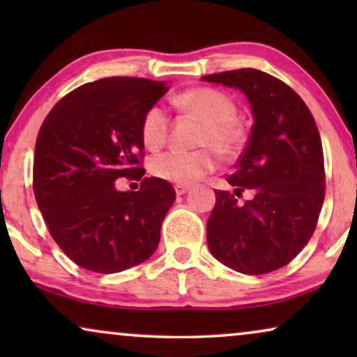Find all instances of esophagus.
Instances as JSON below:
<instances>
[{
	"instance_id": "1",
	"label": "esophagus",
	"mask_w": 357,
	"mask_h": 357,
	"mask_svg": "<svg viewBox=\"0 0 357 357\" xmlns=\"http://www.w3.org/2000/svg\"><path fill=\"white\" fill-rule=\"evenodd\" d=\"M174 188H175V193H177V195H183V193H187L188 190H190L188 185H180V183L175 185Z\"/></svg>"
}]
</instances>
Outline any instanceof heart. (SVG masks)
I'll list each match as a JSON object with an SVG mask.
<instances>
[{"mask_svg":"<svg viewBox=\"0 0 357 357\" xmlns=\"http://www.w3.org/2000/svg\"><path fill=\"white\" fill-rule=\"evenodd\" d=\"M175 105L185 114L202 121L197 151H167L151 159V172L167 182L188 185L216 167V153L232 155L242 148L245 133L236 119L237 107L224 92L213 87H193L175 96ZM169 133V116L160 105H153L144 114L141 135L149 149L165 143Z\"/></svg>","mask_w":357,"mask_h":357,"instance_id":"heart-1","label":"heart"}]
</instances>
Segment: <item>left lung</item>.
<instances>
[{"mask_svg":"<svg viewBox=\"0 0 357 357\" xmlns=\"http://www.w3.org/2000/svg\"><path fill=\"white\" fill-rule=\"evenodd\" d=\"M202 79L241 89L253 114L247 148L227 175L236 190H214L209 252L243 275L280 270L310 241L325 199L319 128L296 91L268 73L242 68ZM245 189L252 197L238 202Z\"/></svg>","mask_w":357,"mask_h":357,"instance_id":"obj_1","label":"left lung"}]
</instances>
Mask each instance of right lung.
Masks as SVG:
<instances>
[{
	"mask_svg": "<svg viewBox=\"0 0 357 357\" xmlns=\"http://www.w3.org/2000/svg\"><path fill=\"white\" fill-rule=\"evenodd\" d=\"M165 81L104 77L63 97L43 120L33 154V195L65 255L94 273H120L148 260L175 202L167 180L143 177L144 114ZM141 179L138 192L114 180Z\"/></svg>",
	"mask_w": 357,
	"mask_h": 357,
	"instance_id": "right-lung-1",
	"label": "right lung"
}]
</instances>
